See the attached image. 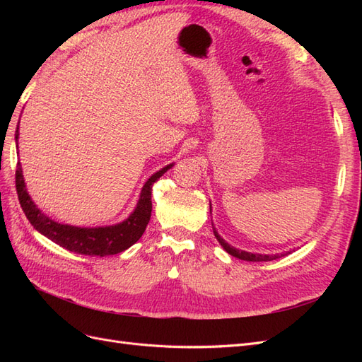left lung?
Segmentation results:
<instances>
[{"label":"left lung","mask_w":362,"mask_h":362,"mask_svg":"<svg viewBox=\"0 0 362 362\" xmlns=\"http://www.w3.org/2000/svg\"><path fill=\"white\" fill-rule=\"evenodd\" d=\"M213 233H214V237L217 238V242L222 245V247L228 252L229 255H233L238 259H243V261H272V259H276V258H281V257H286L287 254H276V255H261V254H250V252H245V250H238L233 246H229L225 240L217 234L216 228L213 226Z\"/></svg>","instance_id":"left-lung-1"}]
</instances>
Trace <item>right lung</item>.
Here are the masks:
<instances>
[{"mask_svg": "<svg viewBox=\"0 0 362 362\" xmlns=\"http://www.w3.org/2000/svg\"><path fill=\"white\" fill-rule=\"evenodd\" d=\"M18 129L15 139L18 140ZM172 168V164L163 168L157 173L145 182L144 189L140 193V199L136 206L134 213L131 214L125 222L117 223L113 226H104V228H78L71 225H62L51 221L48 216L43 214L39 208L30 199L27 193L23 169L18 163L16 173H15V182H16V192L18 199L23 211L25 213L30 223L35 226L40 234L48 237L51 242L57 243L59 246L68 249L75 254L81 255H115L133 246L137 240L144 235L148 222L151 218L152 211V201H151V192L152 184H154L163 173H166Z\"/></svg>", "mask_w": 362, "mask_h": 362, "instance_id": "add662e5", "label": "right lung"}]
</instances>
